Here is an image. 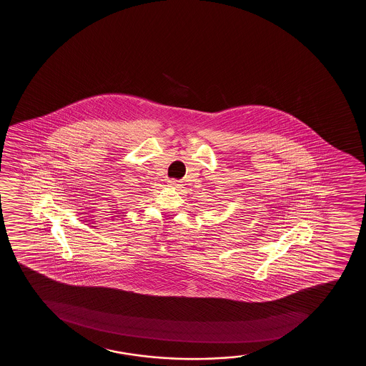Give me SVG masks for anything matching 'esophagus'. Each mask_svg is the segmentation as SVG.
<instances>
[{
	"label": "esophagus",
	"instance_id": "obj_1",
	"mask_svg": "<svg viewBox=\"0 0 366 366\" xmlns=\"http://www.w3.org/2000/svg\"><path fill=\"white\" fill-rule=\"evenodd\" d=\"M168 185L172 187V188H178L181 183H179V181H177V179H171V181H168Z\"/></svg>",
	"mask_w": 366,
	"mask_h": 366
}]
</instances>
